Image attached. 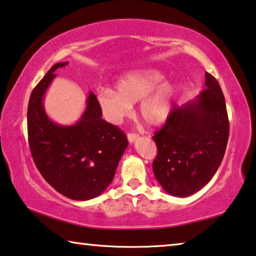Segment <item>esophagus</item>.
<instances>
[{
    "instance_id": "1",
    "label": "esophagus",
    "mask_w": 256,
    "mask_h": 256,
    "mask_svg": "<svg viewBox=\"0 0 256 256\" xmlns=\"http://www.w3.org/2000/svg\"><path fill=\"white\" fill-rule=\"evenodd\" d=\"M128 139L130 144H133L136 139H138V134H136V133H128Z\"/></svg>"
}]
</instances>
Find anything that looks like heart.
<instances>
[{
	"instance_id": "b5f03b06",
	"label": "heart",
	"mask_w": 256,
	"mask_h": 256,
	"mask_svg": "<svg viewBox=\"0 0 256 256\" xmlns=\"http://www.w3.org/2000/svg\"><path fill=\"white\" fill-rule=\"evenodd\" d=\"M164 76L158 70L131 71L117 80L116 92L104 88L98 93V104L109 123L120 124L130 116L132 104H138V114L150 126H158L172 112L177 86L162 82Z\"/></svg>"
}]
</instances>
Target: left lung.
<instances>
[{
  "label": "left lung",
  "mask_w": 256,
  "mask_h": 256,
  "mask_svg": "<svg viewBox=\"0 0 256 256\" xmlns=\"http://www.w3.org/2000/svg\"><path fill=\"white\" fill-rule=\"evenodd\" d=\"M204 76L206 88L174 108L152 136L158 146L152 171L162 188L174 196H190L207 185L226 150V98L218 82L208 72Z\"/></svg>",
  "instance_id": "left-lung-1"
}]
</instances>
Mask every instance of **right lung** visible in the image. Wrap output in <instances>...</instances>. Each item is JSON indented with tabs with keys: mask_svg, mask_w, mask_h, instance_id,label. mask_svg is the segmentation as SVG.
I'll list each match as a JSON object with an SVG mask.
<instances>
[{
	"mask_svg": "<svg viewBox=\"0 0 256 256\" xmlns=\"http://www.w3.org/2000/svg\"><path fill=\"white\" fill-rule=\"evenodd\" d=\"M52 66L30 94L28 108L30 150L38 170L57 192L85 201L102 194L112 182L128 141L123 131L102 120L98 98L92 93L78 122L60 125L48 117L44 98L55 71Z\"/></svg>",
	"mask_w": 256,
	"mask_h": 256,
	"instance_id": "add662e5",
	"label": "right lung"
}]
</instances>
